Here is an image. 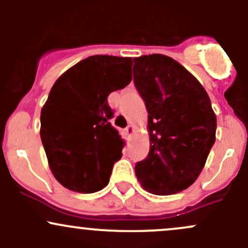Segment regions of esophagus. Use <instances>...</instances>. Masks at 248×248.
I'll return each mask as SVG.
<instances>
[{"label": "esophagus", "instance_id": "esophagus-1", "mask_svg": "<svg viewBox=\"0 0 248 248\" xmlns=\"http://www.w3.org/2000/svg\"><path fill=\"white\" fill-rule=\"evenodd\" d=\"M133 132H134V126H133V124H129V126H127L126 133L128 134L129 137H131L132 134H133Z\"/></svg>", "mask_w": 248, "mask_h": 248}]
</instances>
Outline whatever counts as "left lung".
I'll return each instance as SVG.
<instances>
[{"mask_svg": "<svg viewBox=\"0 0 248 248\" xmlns=\"http://www.w3.org/2000/svg\"><path fill=\"white\" fill-rule=\"evenodd\" d=\"M133 81L149 112L150 151L136 175L150 193L169 196L199 176L216 140V115L204 87L161 54L133 59Z\"/></svg>", "mask_w": 248, "mask_h": 248, "instance_id": "left-lung-1", "label": "left lung"}]
</instances>
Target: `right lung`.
Here are the masks:
<instances>
[{"instance_id":"1","label":"right lung","mask_w":248,"mask_h":248,"mask_svg":"<svg viewBox=\"0 0 248 248\" xmlns=\"http://www.w3.org/2000/svg\"><path fill=\"white\" fill-rule=\"evenodd\" d=\"M132 80V59L94 55L57 79L41 112V139L50 169L71 191L93 193L108 185L124 140L110 124L108 96Z\"/></svg>"}]
</instances>
